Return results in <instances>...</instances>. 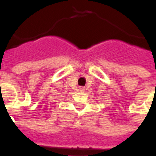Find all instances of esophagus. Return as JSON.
Here are the masks:
<instances>
[{"instance_id": "obj_1", "label": "esophagus", "mask_w": 156, "mask_h": 156, "mask_svg": "<svg viewBox=\"0 0 156 156\" xmlns=\"http://www.w3.org/2000/svg\"><path fill=\"white\" fill-rule=\"evenodd\" d=\"M79 90L80 91H83V88H79Z\"/></svg>"}]
</instances>
